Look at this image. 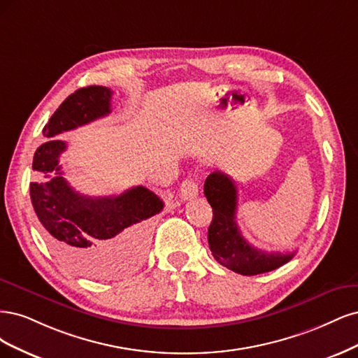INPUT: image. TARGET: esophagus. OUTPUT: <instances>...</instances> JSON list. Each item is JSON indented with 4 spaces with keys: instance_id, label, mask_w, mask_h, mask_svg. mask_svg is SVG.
I'll return each mask as SVG.
<instances>
[{
    "instance_id": "1",
    "label": "esophagus",
    "mask_w": 358,
    "mask_h": 358,
    "mask_svg": "<svg viewBox=\"0 0 358 358\" xmlns=\"http://www.w3.org/2000/svg\"><path fill=\"white\" fill-rule=\"evenodd\" d=\"M198 192H199L198 184L194 182V180L187 178L182 181L181 187H180V198L182 201H192L196 198V196H198Z\"/></svg>"
}]
</instances>
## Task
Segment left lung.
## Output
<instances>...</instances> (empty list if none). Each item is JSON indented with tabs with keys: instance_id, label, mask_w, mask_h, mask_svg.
I'll list each match as a JSON object with an SVG mask.
<instances>
[{
	"instance_id": "8db88e82",
	"label": "left lung",
	"mask_w": 358,
	"mask_h": 358,
	"mask_svg": "<svg viewBox=\"0 0 358 358\" xmlns=\"http://www.w3.org/2000/svg\"><path fill=\"white\" fill-rule=\"evenodd\" d=\"M203 193L213 206L208 227V244L214 259L224 268L241 275L271 272L290 262L293 252H268L250 245L236 224L238 190L235 181L224 172L214 171L205 180Z\"/></svg>"
}]
</instances>
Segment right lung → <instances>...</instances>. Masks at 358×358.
<instances>
[{"label":"right lung","mask_w":358,"mask_h":358,"mask_svg":"<svg viewBox=\"0 0 358 358\" xmlns=\"http://www.w3.org/2000/svg\"><path fill=\"white\" fill-rule=\"evenodd\" d=\"M113 92L103 86L76 90L57 108L32 160L40 180L31 182L34 211L52 251L68 268L90 278L116 275L141 257L152 217L164 210L157 194L136 186L117 196L90 198L64 178L59 156L66 144L59 138L111 113Z\"/></svg>","instance_id":"add662e5"}]
</instances>
